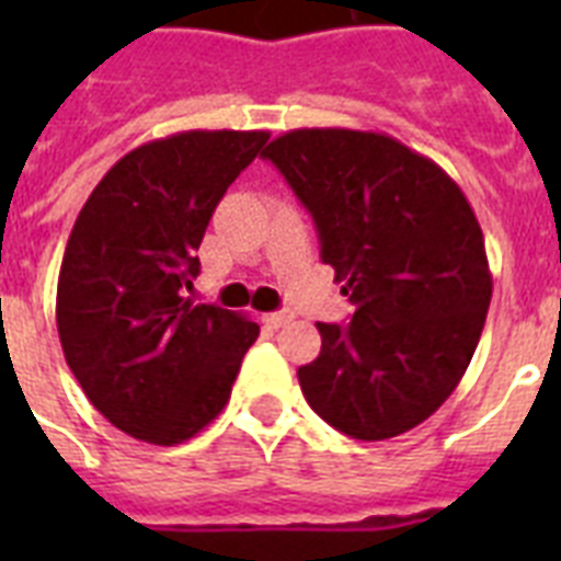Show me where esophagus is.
<instances>
[{"instance_id": "obj_1", "label": "esophagus", "mask_w": 561, "mask_h": 561, "mask_svg": "<svg viewBox=\"0 0 561 561\" xmlns=\"http://www.w3.org/2000/svg\"><path fill=\"white\" fill-rule=\"evenodd\" d=\"M290 311H273V314H264V323L271 325V329H279V325H285L290 320Z\"/></svg>"}]
</instances>
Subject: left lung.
Here are the masks:
<instances>
[{"label": "left lung", "mask_w": 561, "mask_h": 561, "mask_svg": "<svg viewBox=\"0 0 561 561\" xmlns=\"http://www.w3.org/2000/svg\"><path fill=\"white\" fill-rule=\"evenodd\" d=\"M311 211L320 259L355 306L317 323L323 346L299 367L317 416L375 443L439 410L478 350L492 299L483 232L434 160L378 130L299 127L264 148Z\"/></svg>", "instance_id": "8db88e82"}]
</instances>
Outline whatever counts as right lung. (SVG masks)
I'll return each instance as SVG.
<instances>
[{
    "label": "right lung",
    "mask_w": 561,
    "mask_h": 561,
    "mask_svg": "<svg viewBox=\"0 0 561 561\" xmlns=\"http://www.w3.org/2000/svg\"><path fill=\"white\" fill-rule=\"evenodd\" d=\"M267 130H186L125 153L75 220L57 334L92 408L134 439L178 445L227 408L250 317L186 297L194 250Z\"/></svg>",
    "instance_id": "obj_1"
}]
</instances>
